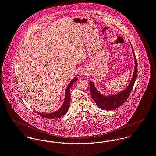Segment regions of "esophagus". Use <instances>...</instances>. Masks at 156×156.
Masks as SVG:
<instances>
[{"label": "esophagus", "instance_id": "34e87169", "mask_svg": "<svg viewBox=\"0 0 156 156\" xmlns=\"http://www.w3.org/2000/svg\"><path fill=\"white\" fill-rule=\"evenodd\" d=\"M87 71H86V69H80L79 74H80V76H83V75H85L87 74Z\"/></svg>", "mask_w": 156, "mask_h": 156}]
</instances>
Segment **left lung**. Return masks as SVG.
<instances>
[{
    "label": "left lung",
    "mask_w": 156,
    "mask_h": 156,
    "mask_svg": "<svg viewBox=\"0 0 156 156\" xmlns=\"http://www.w3.org/2000/svg\"><path fill=\"white\" fill-rule=\"evenodd\" d=\"M130 44L135 60V67L132 79L127 87L121 92L117 94L110 95H105L101 94L97 89L92 81H89L90 90L92 98L94 102L96 104V105L104 110H114L125 103L126 100L128 99L129 94H131L132 89L136 81L137 75V60L131 42Z\"/></svg>",
    "instance_id": "left-lung-1"
}]
</instances>
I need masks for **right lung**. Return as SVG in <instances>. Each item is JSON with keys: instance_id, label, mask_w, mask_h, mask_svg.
<instances>
[{"instance_id": "right-lung-1", "label": "right lung", "mask_w": 156, "mask_h": 156, "mask_svg": "<svg viewBox=\"0 0 156 156\" xmlns=\"http://www.w3.org/2000/svg\"><path fill=\"white\" fill-rule=\"evenodd\" d=\"M77 80L78 78L75 76L67 85L65 90V97H64V102L62 103V106L59 108V109H58L55 112H49V113H41V112H37L36 111L35 112H37L38 115L42 116V117L47 118V119H58L64 116L68 112L69 107L70 99H71V96H70V92H69L70 88L71 87L72 85L77 81Z\"/></svg>"}]
</instances>
